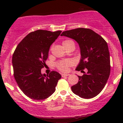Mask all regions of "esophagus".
Returning <instances> with one entry per match:
<instances>
[{
  "instance_id": "1",
  "label": "esophagus",
  "mask_w": 123,
  "mask_h": 123,
  "mask_svg": "<svg viewBox=\"0 0 123 123\" xmlns=\"http://www.w3.org/2000/svg\"><path fill=\"white\" fill-rule=\"evenodd\" d=\"M70 75L69 74H62V77H64V76H69Z\"/></svg>"
}]
</instances>
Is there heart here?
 I'll list each match as a JSON object with an SVG mask.
<instances>
[{
    "mask_svg": "<svg viewBox=\"0 0 123 123\" xmlns=\"http://www.w3.org/2000/svg\"><path fill=\"white\" fill-rule=\"evenodd\" d=\"M71 42L72 41L70 40L64 41L63 42H62V44H63V46H65V45L69 44L70 42ZM72 64V61H70V60H66V61L59 62V63H57L56 64V66L57 67L59 68L60 70H61L62 72H66L68 70V67L71 66Z\"/></svg>",
    "mask_w": 123,
    "mask_h": 123,
    "instance_id": "1",
    "label": "heart"
}]
</instances>
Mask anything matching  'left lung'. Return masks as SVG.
I'll list each match as a JSON object with an SVG mask.
<instances>
[{"label": "left lung", "mask_w": 123, "mask_h": 123, "mask_svg": "<svg viewBox=\"0 0 123 123\" xmlns=\"http://www.w3.org/2000/svg\"><path fill=\"white\" fill-rule=\"evenodd\" d=\"M61 36L74 39L80 49L81 58L76 70L87 68V72L78 75L79 81L71 87L75 94L91 99L98 95L105 87L110 74L109 48L103 37L91 29L78 28L63 31Z\"/></svg>", "instance_id": "obj_1"}]
</instances>
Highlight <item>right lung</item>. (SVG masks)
Returning <instances> with one entry per match:
<instances>
[{
    "instance_id": "obj_1",
    "label": "right lung",
    "mask_w": 123,
    "mask_h": 123,
    "mask_svg": "<svg viewBox=\"0 0 123 123\" xmlns=\"http://www.w3.org/2000/svg\"><path fill=\"white\" fill-rule=\"evenodd\" d=\"M61 32L38 30L30 32L15 49L12 61L14 79L23 92L31 99L42 100L55 91L61 75L55 71L42 74L41 69L45 64L50 47Z\"/></svg>"
}]
</instances>
